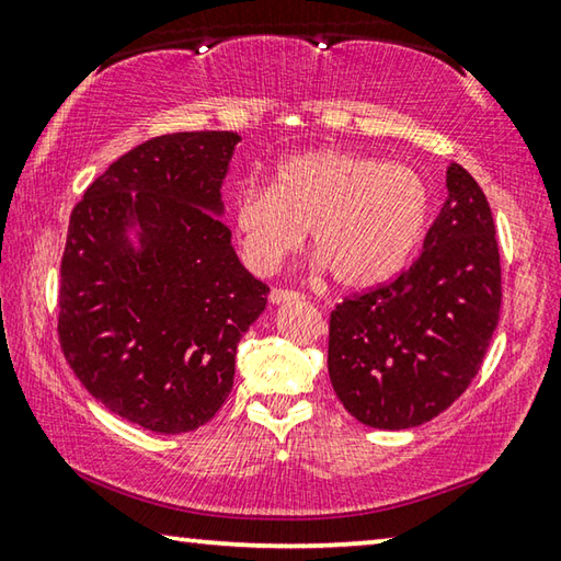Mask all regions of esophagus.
I'll return each mask as SVG.
<instances>
[{
	"label": "esophagus",
	"instance_id": "34e87169",
	"mask_svg": "<svg viewBox=\"0 0 561 561\" xmlns=\"http://www.w3.org/2000/svg\"><path fill=\"white\" fill-rule=\"evenodd\" d=\"M297 299H304V294H299V291H291V289H282V287H277V289H272V291H270V301H272V304L297 301Z\"/></svg>",
	"mask_w": 561,
	"mask_h": 561
}]
</instances>
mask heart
Returning <instances> with one entry per match:
<instances>
[{
  "label": "heart",
  "mask_w": 561,
  "mask_h": 561,
  "mask_svg": "<svg viewBox=\"0 0 561 561\" xmlns=\"http://www.w3.org/2000/svg\"><path fill=\"white\" fill-rule=\"evenodd\" d=\"M428 210V185L411 165L324 148L284 158L270 187L242 185L232 217L254 267H274L311 230V252L331 277L358 289L403 267Z\"/></svg>",
  "instance_id": "b5f03b06"
}]
</instances>
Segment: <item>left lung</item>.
Here are the masks:
<instances>
[{"label":"left lung","mask_w":561,"mask_h":561,"mask_svg":"<svg viewBox=\"0 0 561 561\" xmlns=\"http://www.w3.org/2000/svg\"><path fill=\"white\" fill-rule=\"evenodd\" d=\"M445 185L448 201L411 267L331 311V386L371 428H415L450 408L497 329L502 277L488 197L458 163Z\"/></svg>","instance_id":"left-lung-1"}]
</instances>
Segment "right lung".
<instances>
[{
  "mask_svg": "<svg viewBox=\"0 0 561 561\" xmlns=\"http://www.w3.org/2000/svg\"><path fill=\"white\" fill-rule=\"evenodd\" d=\"M240 136L150 138L76 203L61 257L59 344L83 388L153 433L205 425L232 391L237 344L267 307L220 215ZM141 227V250L125 237Z\"/></svg>",
  "mask_w": 561,
  "mask_h": 561,
  "instance_id": "add662e5",
  "label": "right lung"
}]
</instances>
